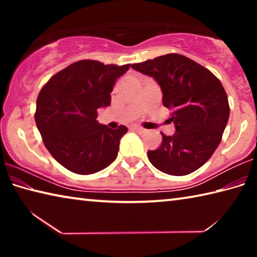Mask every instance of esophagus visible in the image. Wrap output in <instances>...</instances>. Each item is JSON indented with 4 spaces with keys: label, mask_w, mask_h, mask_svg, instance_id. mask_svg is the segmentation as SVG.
Masks as SVG:
<instances>
[{
    "label": "esophagus",
    "mask_w": 257,
    "mask_h": 257,
    "mask_svg": "<svg viewBox=\"0 0 257 257\" xmlns=\"http://www.w3.org/2000/svg\"><path fill=\"white\" fill-rule=\"evenodd\" d=\"M130 129L134 130V132L138 133V134H144L145 133V129L142 128V127H138V125H132V127H130Z\"/></svg>",
    "instance_id": "esophagus-1"
}]
</instances>
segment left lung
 Returning <instances> with one entry per match:
<instances>
[{"label": "left lung", "mask_w": 257, "mask_h": 257, "mask_svg": "<svg viewBox=\"0 0 257 257\" xmlns=\"http://www.w3.org/2000/svg\"><path fill=\"white\" fill-rule=\"evenodd\" d=\"M133 69L153 77L171 111L176 133H162V144L147 152L150 162L167 175L196 171L219 146L229 119V102L221 81L185 55L170 53L135 63Z\"/></svg>", "instance_id": "1"}]
</instances>
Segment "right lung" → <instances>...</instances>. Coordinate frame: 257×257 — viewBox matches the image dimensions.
Segmentation results:
<instances>
[{"label":"right lung","instance_id":"1","mask_svg":"<svg viewBox=\"0 0 257 257\" xmlns=\"http://www.w3.org/2000/svg\"><path fill=\"white\" fill-rule=\"evenodd\" d=\"M130 64L80 60L51 78L38 94L35 122L47 151L77 175H92L116 159L125 125L97 122V108L111 104L115 80Z\"/></svg>","mask_w":257,"mask_h":257}]
</instances>
